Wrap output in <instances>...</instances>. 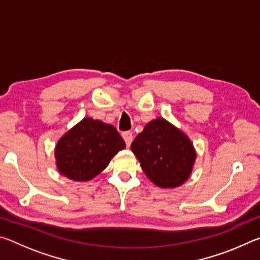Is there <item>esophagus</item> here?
<instances>
[{"instance_id":"obj_1","label":"esophagus","mask_w":260,"mask_h":260,"mask_svg":"<svg viewBox=\"0 0 260 260\" xmlns=\"http://www.w3.org/2000/svg\"><path fill=\"white\" fill-rule=\"evenodd\" d=\"M121 136H122V139H124V141H125L126 146L129 147L131 143H132V141H133V134H132L131 132H124V133L121 134Z\"/></svg>"}]
</instances>
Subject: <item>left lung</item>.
<instances>
[{
    "instance_id": "8db88e82",
    "label": "left lung",
    "mask_w": 260,
    "mask_h": 260,
    "mask_svg": "<svg viewBox=\"0 0 260 260\" xmlns=\"http://www.w3.org/2000/svg\"><path fill=\"white\" fill-rule=\"evenodd\" d=\"M131 149L148 179L164 189L182 186L190 177L196 160L191 140L160 117L144 126Z\"/></svg>"
}]
</instances>
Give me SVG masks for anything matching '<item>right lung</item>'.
I'll use <instances>...</instances> for the list:
<instances>
[{"label":"right lung","instance_id":"obj_1","mask_svg":"<svg viewBox=\"0 0 260 260\" xmlns=\"http://www.w3.org/2000/svg\"><path fill=\"white\" fill-rule=\"evenodd\" d=\"M125 148L124 140L112 125L86 117L57 142V170L73 181H89Z\"/></svg>","mask_w":260,"mask_h":260}]
</instances>
